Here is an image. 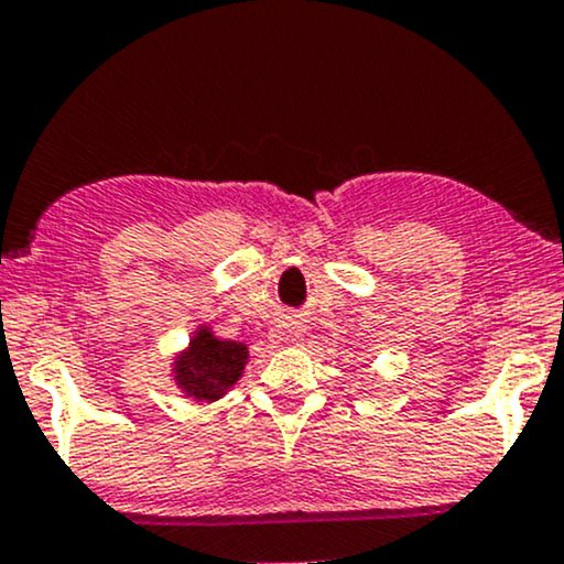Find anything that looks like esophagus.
<instances>
[{"instance_id": "obj_1", "label": "esophagus", "mask_w": 564, "mask_h": 564, "mask_svg": "<svg viewBox=\"0 0 564 564\" xmlns=\"http://www.w3.org/2000/svg\"><path fill=\"white\" fill-rule=\"evenodd\" d=\"M296 332H300V328H296ZM294 336H300V334H294Z\"/></svg>"}]
</instances>
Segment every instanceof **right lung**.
<instances>
[{"label": "right lung", "mask_w": 564, "mask_h": 564, "mask_svg": "<svg viewBox=\"0 0 564 564\" xmlns=\"http://www.w3.org/2000/svg\"><path fill=\"white\" fill-rule=\"evenodd\" d=\"M249 358V347L241 341L217 339L209 328L193 336L191 349L177 360V384L196 400H217L236 384Z\"/></svg>", "instance_id": "1"}]
</instances>
